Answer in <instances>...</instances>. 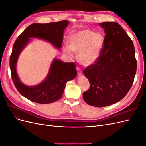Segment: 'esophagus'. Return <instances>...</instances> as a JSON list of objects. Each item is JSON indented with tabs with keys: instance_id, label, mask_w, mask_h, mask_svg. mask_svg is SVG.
<instances>
[{
	"instance_id": "esophagus-1",
	"label": "esophagus",
	"mask_w": 146,
	"mask_h": 146,
	"mask_svg": "<svg viewBox=\"0 0 146 146\" xmlns=\"http://www.w3.org/2000/svg\"><path fill=\"white\" fill-rule=\"evenodd\" d=\"M77 74H78V76H80V75H82V70L79 68H78V67L77 68Z\"/></svg>"
}]
</instances>
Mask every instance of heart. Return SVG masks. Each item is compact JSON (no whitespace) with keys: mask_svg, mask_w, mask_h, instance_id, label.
Returning <instances> with one entry per match:
<instances>
[{"mask_svg":"<svg viewBox=\"0 0 146 146\" xmlns=\"http://www.w3.org/2000/svg\"><path fill=\"white\" fill-rule=\"evenodd\" d=\"M68 46L64 48V52L71 55V50L78 53V58L80 63L88 66L98 60L105 43V37L101 33H94L88 29L76 31L68 36Z\"/></svg>","mask_w":146,"mask_h":146,"instance_id":"1","label":"heart"}]
</instances>
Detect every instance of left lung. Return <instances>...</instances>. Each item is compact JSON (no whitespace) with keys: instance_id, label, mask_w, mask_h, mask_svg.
Listing matches in <instances>:
<instances>
[{"instance_id":"left-lung-1","label":"left lung","mask_w":146,"mask_h":146,"mask_svg":"<svg viewBox=\"0 0 146 146\" xmlns=\"http://www.w3.org/2000/svg\"><path fill=\"white\" fill-rule=\"evenodd\" d=\"M104 29L105 43L98 60L83 70L90 83L83 98L86 103L104 107L123 99L133 85L136 60L133 41L117 23H99Z\"/></svg>"}]
</instances>
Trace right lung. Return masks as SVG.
<instances>
[{
	"label": "right lung",
	"instance_id": "1",
	"mask_svg": "<svg viewBox=\"0 0 146 146\" xmlns=\"http://www.w3.org/2000/svg\"><path fill=\"white\" fill-rule=\"evenodd\" d=\"M68 24L67 20L47 24H32L17 37L13 45L10 58L12 80L19 93L30 101L38 104H49L58 100L62 97L66 83L77 76L76 66L74 62L64 63L58 59L52 61L45 80L36 86L25 85L19 80L16 72L17 58L30 41V38L42 39L60 49L63 40L64 30Z\"/></svg>",
	"mask_w": 146,
	"mask_h": 146
}]
</instances>
